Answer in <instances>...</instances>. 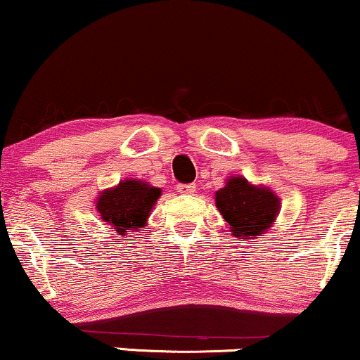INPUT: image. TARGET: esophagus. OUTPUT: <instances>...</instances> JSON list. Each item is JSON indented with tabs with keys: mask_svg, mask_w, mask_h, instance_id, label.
Instances as JSON below:
<instances>
[{
	"mask_svg": "<svg viewBox=\"0 0 360 360\" xmlns=\"http://www.w3.org/2000/svg\"><path fill=\"white\" fill-rule=\"evenodd\" d=\"M177 193H179V194H194V193H196V186H194V184H179V186H177Z\"/></svg>",
	"mask_w": 360,
	"mask_h": 360,
	"instance_id": "esophagus-1",
	"label": "esophagus"
}]
</instances>
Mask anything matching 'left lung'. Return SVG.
I'll list each match as a JSON object with an SVG mask.
<instances>
[{"instance_id":"obj_1","label":"left lung","mask_w":360,"mask_h":360,"mask_svg":"<svg viewBox=\"0 0 360 360\" xmlns=\"http://www.w3.org/2000/svg\"><path fill=\"white\" fill-rule=\"evenodd\" d=\"M214 205L230 225L233 237L260 238L274 225L281 212L279 196L271 188L252 184L243 176H230L214 193Z\"/></svg>"}]
</instances>
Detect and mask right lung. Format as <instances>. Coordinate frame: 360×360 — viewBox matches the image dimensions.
<instances>
[{
  "label": "right lung",
  "instance_id": "obj_1",
  "mask_svg": "<svg viewBox=\"0 0 360 360\" xmlns=\"http://www.w3.org/2000/svg\"><path fill=\"white\" fill-rule=\"evenodd\" d=\"M160 194L162 189L148 184L147 181L127 177L113 188L103 189L94 206L101 221L117 235V240H125L130 232L134 233L147 226L148 217Z\"/></svg>",
  "mask_w": 360,
  "mask_h": 360
}]
</instances>
